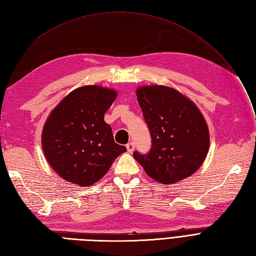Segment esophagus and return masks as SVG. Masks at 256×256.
<instances>
[{
    "label": "esophagus",
    "mask_w": 256,
    "mask_h": 256,
    "mask_svg": "<svg viewBox=\"0 0 256 256\" xmlns=\"http://www.w3.org/2000/svg\"><path fill=\"white\" fill-rule=\"evenodd\" d=\"M126 147H127V150H128V152H132L134 150V143H132V142H130V143H128L127 145H126Z\"/></svg>",
    "instance_id": "1"
}]
</instances>
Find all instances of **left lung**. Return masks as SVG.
Listing matches in <instances>:
<instances>
[{
	"label": "left lung",
	"instance_id": "1",
	"mask_svg": "<svg viewBox=\"0 0 256 256\" xmlns=\"http://www.w3.org/2000/svg\"><path fill=\"white\" fill-rule=\"evenodd\" d=\"M138 102L152 136L146 154L134 152L149 177L172 184L190 177L204 163L210 147L208 129L196 104L165 86L136 90Z\"/></svg>",
	"mask_w": 256,
	"mask_h": 256
}]
</instances>
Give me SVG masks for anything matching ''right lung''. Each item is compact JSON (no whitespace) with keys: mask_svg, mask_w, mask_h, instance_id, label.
Listing matches in <instances>:
<instances>
[{"mask_svg":"<svg viewBox=\"0 0 256 256\" xmlns=\"http://www.w3.org/2000/svg\"><path fill=\"white\" fill-rule=\"evenodd\" d=\"M116 92L98 86L72 91L52 111L42 131L43 152L61 178L90 186L127 149L114 142L104 113Z\"/></svg>","mask_w":256,"mask_h":256,"instance_id":"obj_1","label":"right lung"}]
</instances>
